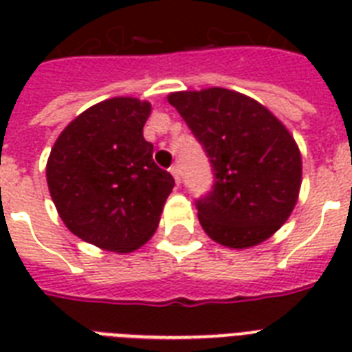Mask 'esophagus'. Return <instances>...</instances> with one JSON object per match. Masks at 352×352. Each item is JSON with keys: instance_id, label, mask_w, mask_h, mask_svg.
I'll return each instance as SVG.
<instances>
[{"instance_id": "esophagus-1", "label": "esophagus", "mask_w": 352, "mask_h": 352, "mask_svg": "<svg viewBox=\"0 0 352 352\" xmlns=\"http://www.w3.org/2000/svg\"><path fill=\"white\" fill-rule=\"evenodd\" d=\"M170 171H171V175H173V179H175L177 186H179V184H181V168H179L177 164H173L170 168Z\"/></svg>"}]
</instances>
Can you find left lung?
I'll list each match as a JSON object with an SVG mask.
<instances>
[{"instance_id": "1", "label": "left lung", "mask_w": 352, "mask_h": 352, "mask_svg": "<svg viewBox=\"0 0 352 352\" xmlns=\"http://www.w3.org/2000/svg\"><path fill=\"white\" fill-rule=\"evenodd\" d=\"M214 170L197 199L204 232L228 248L268 239L289 219L301 186V155L289 129L259 102L223 87L171 93Z\"/></svg>"}]
</instances>
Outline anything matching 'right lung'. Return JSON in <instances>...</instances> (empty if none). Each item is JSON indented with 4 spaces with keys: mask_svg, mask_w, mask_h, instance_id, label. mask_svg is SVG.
<instances>
[{
    "mask_svg": "<svg viewBox=\"0 0 352 352\" xmlns=\"http://www.w3.org/2000/svg\"><path fill=\"white\" fill-rule=\"evenodd\" d=\"M149 102L109 98L69 124L47 160L52 203L69 230L109 252H133L155 234L175 181L142 135Z\"/></svg>",
    "mask_w": 352,
    "mask_h": 352,
    "instance_id": "obj_1",
    "label": "right lung"
}]
</instances>
